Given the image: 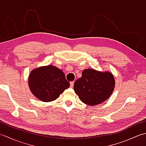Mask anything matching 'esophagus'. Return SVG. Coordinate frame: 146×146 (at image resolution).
Wrapping results in <instances>:
<instances>
[{
	"label": "esophagus",
	"instance_id": "1",
	"mask_svg": "<svg viewBox=\"0 0 146 146\" xmlns=\"http://www.w3.org/2000/svg\"><path fill=\"white\" fill-rule=\"evenodd\" d=\"M74 83H75V82H70V87H71V88H73V87Z\"/></svg>",
	"mask_w": 146,
	"mask_h": 146
}]
</instances>
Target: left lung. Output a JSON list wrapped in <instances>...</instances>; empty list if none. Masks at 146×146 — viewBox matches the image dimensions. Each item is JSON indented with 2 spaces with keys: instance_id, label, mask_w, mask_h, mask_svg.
I'll return each instance as SVG.
<instances>
[{
  "instance_id": "8db88e82",
  "label": "left lung",
  "mask_w": 146,
  "mask_h": 146,
  "mask_svg": "<svg viewBox=\"0 0 146 146\" xmlns=\"http://www.w3.org/2000/svg\"><path fill=\"white\" fill-rule=\"evenodd\" d=\"M115 82L110 71H99L92 68L83 71L81 78L74 83V90L83 103L97 105L110 97Z\"/></svg>"
}]
</instances>
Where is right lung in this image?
Listing matches in <instances>:
<instances>
[{
	"label": "right lung",
	"mask_w": 146,
	"mask_h": 146,
	"mask_svg": "<svg viewBox=\"0 0 146 146\" xmlns=\"http://www.w3.org/2000/svg\"><path fill=\"white\" fill-rule=\"evenodd\" d=\"M28 85L32 94L44 102L55 100L70 87L63 71L52 65L41 66L31 71Z\"/></svg>",
	"instance_id": "add662e5"
}]
</instances>
